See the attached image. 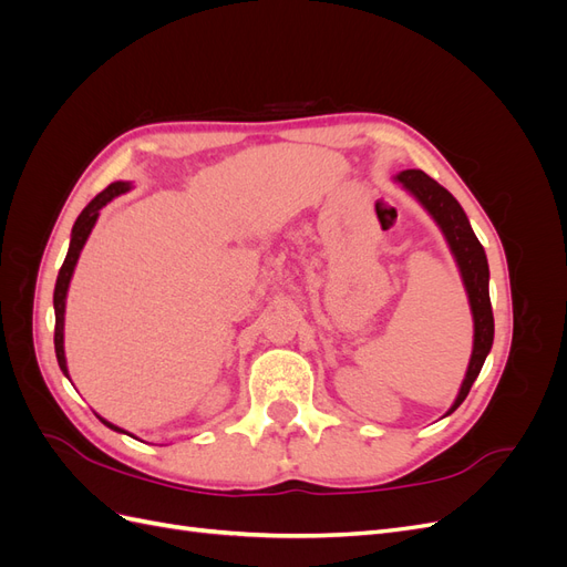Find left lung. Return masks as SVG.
I'll return each mask as SVG.
<instances>
[{"mask_svg":"<svg viewBox=\"0 0 567 567\" xmlns=\"http://www.w3.org/2000/svg\"><path fill=\"white\" fill-rule=\"evenodd\" d=\"M398 182L423 205L427 213L433 215L444 238H447V244L456 257L463 286H466L471 312H473V329H475L473 354L468 362L466 379H463L456 400L447 411L450 416L452 411H456L458 404L468 398L471 385L475 383L480 369L485 364V357L492 350L494 317H492V302H489L487 255L483 244H480L477 236L473 234L466 213H463L458 200L447 192V188L440 186L433 177H427L423 169H404V173L398 175Z\"/></svg>","mask_w":567,"mask_h":567,"instance_id":"obj_1","label":"left lung"}]
</instances>
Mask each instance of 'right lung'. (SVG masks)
<instances>
[{"instance_id": "obj_1", "label": "right lung", "mask_w": 567, "mask_h": 567, "mask_svg": "<svg viewBox=\"0 0 567 567\" xmlns=\"http://www.w3.org/2000/svg\"><path fill=\"white\" fill-rule=\"evenodd\" d=\"M130 192V184L127 182H113L109 184L104 192H101L96 198H92V203L87 205L80 213V217L75 219L73 225V234H71V248H68V255L65 260L59 269V279H56V288H54V315H56V326H54V350H56V359H59V367L61 371L68 375V367H65V352H63V315H65V296H68V284H71V277H73V269L78 265V257H80V250L84 246V241H87V236L92 234V227L96 225V217H99V210L104 208L106 203H111L115 196ZM101 419V416H99ZM104 421L111 431H117V433H125L120 431L117 425L109 423L106 419Z\"/></svg>"}]
</instances>
